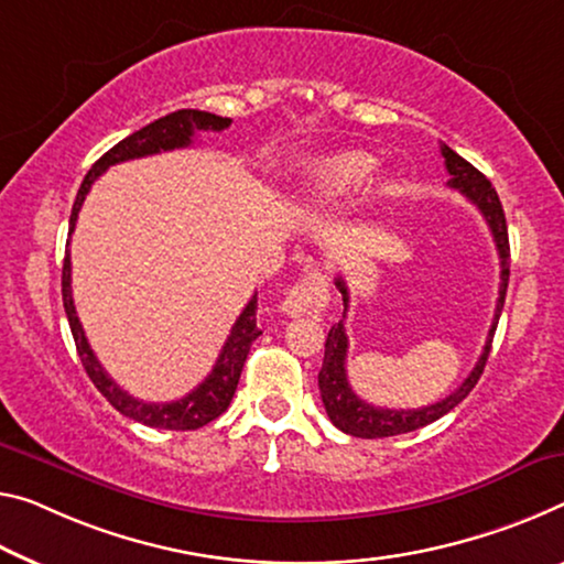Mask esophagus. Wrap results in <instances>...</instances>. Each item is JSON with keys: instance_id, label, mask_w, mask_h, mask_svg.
Segmentation results:
<instances>
[{"instance_id": "1", "label": "esophagus", "mask_w": 564, "mask_h": 564, "mask_svg": "<svg viewBox=\"0 0 564 564\" xmlns=\"http://www.w3.org/2000/svg\"><path fill=\"white\" fill-rule=\"evenodd\" d=\"M330 300V290H327L325 276L319 272H307L294 288L284 294L280 310L290 317L312 315V312H323Z\"/></svg>"}]
</instances>
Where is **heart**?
Masks as SVG:
<instances>
[{
    "mask_svg": "<svg viewBox=\"0 0 564 564\" xmlns=\"http://www.w3.org/2000/svg\"><path fill=\"white\" fill-rule=\"evenodd\" d=\"M376 171V159L360 151L335 153L310 171L305 196L315 206H335L358 194Z\"/></svg>",
    "mask_w": 564,
    "mask_h": 564,
    "instance_id": "b5f03b06",
    "label": "heart"
}]
</instances>
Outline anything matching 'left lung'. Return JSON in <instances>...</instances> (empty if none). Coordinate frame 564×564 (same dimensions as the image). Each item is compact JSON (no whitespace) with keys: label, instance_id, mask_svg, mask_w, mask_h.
Masks as SVG:
<instances>
[{"label":"left lung","instance_id":"8db88e82","mask_svg":"<svg viewBox=\"0 0 564 564\" xmlns=\"http://www.w3.org/2000/svg\"><path fill=\"white\" fill-rule=\"evenodd\" d=\"M441 155H444L446 171H448V176H452L448 178V186L456 188V192H462L476 206V209L481 212V216L489 224L494 241H497V252L501 259L499 297H497V310H494V323H491V330L487 337V345H484V352L479 355V360H476V366L469 372V378H466L454 393H448L444 401L423 405V409H411V411L378 409V405H372L355 395L350 383H348V370H345V360H348V335H345L343 319H345V312H348L350 292H348V284H345L343 276H337L335 284H337V290L343 292L345 312H343L340 323L333 325L330 333H327L325 360H323V368H319L317 383H319V398H323V405H325L327 415H330V421L343 433H350V436L386 438V436H398V433H409V431L429 426V423L438 421L441 415H446L448 411L456 409V405L471 393V388L479 383L484 366H487L494 330H497L501 307H505V297H507V284H509L507 219H505V209H501L497 192H494L489 178L484 176L481 171H476L469 161L462 159V155L448 149V145H441Z\"/></svg>","mask_w":564,"mask_h":564}]
</instances>
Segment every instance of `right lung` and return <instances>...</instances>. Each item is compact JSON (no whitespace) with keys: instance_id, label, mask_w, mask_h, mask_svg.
Masks as SVG:
<instances>
[{"instance_id":"right-lung-1","label":"right lung","mask_w":564,"mask_h":564,"mask_svg":"<svg viewBox=\"0 0 564 564\" xmlns=\"http://www.w3.org/2000/svg\"><path fill=\"white\" fill-rule=\"evenodd\" d=\"M231 126V118H221L214 116V112L206 110H176L169 112L159 120H153L141 131L131 133L123 141L112 145V149L100 155L98 161L93 163V169L88 171V176L83 178L80 192L75 196L73 204V214H70V234L75 231V221L77 214H80V206L88 196L90 186L98 181L102 171H108L110 166L123 161H133V159H143V155H153L161 151H173V149H186V145L194 143V133L198 131H224V128ZM70 247V241H67ZM70 249H65V264H63V305H65V315L67 323H70V330L75 337V348L77 355H80L83 368L88 372V378L95 383V388L108 398V403L112 409L120 411L128 419H133L143 426L151 429H166V431H194L202 429L206 423H212L214 419L229 409L234 391L239 386V376L241 368H245V360L249 355V348L257 340L262 330L257 327V294H252V300L247 302V307L241 310V315L234 323L231 333L224 343V348L216 358V366L204 378V383H198L192 393L178 398V401L171 403H149L141 401V398H133L128 391H123L116 380H112L106 368L100 366L98 358L90 348L88 337H85V330L77 319L75 312V302H73V288H70Z\"/></svg>"}]
</instances>
